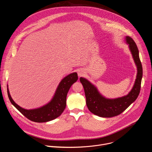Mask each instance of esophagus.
Masks as SVG:
<instances>
[{
  "instance_id": "obj_1",
  "label": "esophagus",
  "mask_w": 152,
  "mask_h": 152,
  "mask_svg": "<svg viewBox=\"0 0 152 152\" xmlns=\"http://www.w3.org/2000/svg\"><path fill=\"white\" fill-rule=\"evenodd\" d=\"M77 75H78V76L79 77H81V76H83L84 75H85V71L83 70H82V69H80L78 70L77 72Z\"/></svg>"
}]
</instances>
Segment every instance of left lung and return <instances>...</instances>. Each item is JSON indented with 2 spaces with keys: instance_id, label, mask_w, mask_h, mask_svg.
<instances>
[{
  "instance_id": "8db88e82",
  "label": "left lung",
  "mask_w": 152,
  "mask_h": 152,
  "mask_svg": "<svg viewBox=\"0 0 152 152\" xmlns=\"http://www.w3.org/2000/svg\"><path fill=\"white\" fill-rule=\"evenodd\" d=\"M125 42L128 45L137 69L136 79L131 90L127 95L115 99H108L103 96L96 86L85 77H80L86 97V103L93 114L100 117L109 118L122 113L137 99L141 88L142 77V67L139 57V51L135 41L126 36Z\"/></svg>"
}]
</instances>
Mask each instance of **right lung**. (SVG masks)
Listing matches in <instances>:
<instances>
[{
	"label": "right lung",
	"instance_id": "add662e5",
	"mask_svg": "<svg viewBox=\"0 0 152 152\" xmlns=\"http://www.w3.org/2000/svg\"><path fill=\"white\" fill-rule=\"evenodd\" d=\"M77 74L76 72L64 77L57 86L50 101L46 104L35 109L26 110L18 105L12 99L8 86H7L8 97L11 103L29 120L37 123L48 122L56 118L64 112L66 106V98L69 90L72 85L77 80Z\"/></svg>",
	"mask_w": 152,
	"mask_h": 152
}]
</instances>
